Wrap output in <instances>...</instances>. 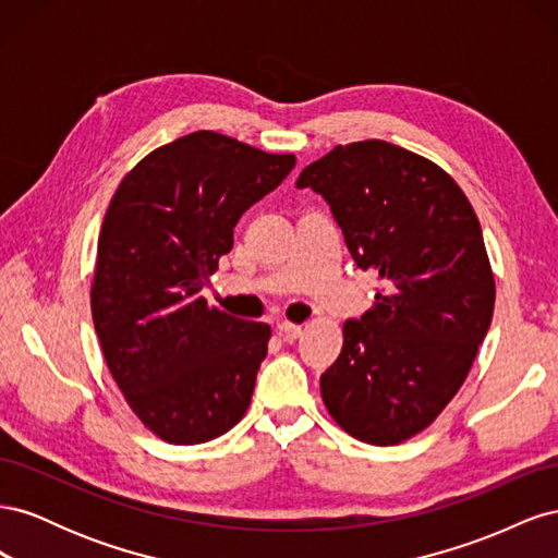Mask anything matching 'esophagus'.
<instances>
[{"label": "esophagus", "instance_id": "1", "mask_svg": "<svg viewBox=\"0 0 558 558\" xmlns=\"http://www.w3.org/2000/svg\"><path fill=\"white\" fill-rule=\"evenodd\" d=\"M283 340H298V337L302 335V326H295V324H289V320H281V324L277 326Z\"/></svg>", "mask_w": 558, "mask_h": 558}]
</instances>
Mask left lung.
<instances>
[{"label":"left lung","mask_w":558,"mask_h":558,"mask_svg":"<svg viewBox=\"0 0 558 558\" xmlns=\"http://www.w3.org/2000/svg\"><path fill=\"white\" fill-rule=\"evenodd\" d=\"M295 185L328 202L351 258L379 279L373 310L344 324L320 396L356 440H410L459 393L492 326L477 214L435 162L379 140L335 146Z\"/></svg>","instance_id":"obj_1"}]
</instances>
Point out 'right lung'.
Masks as SVG:
<instances>
[{"mask_svg":"<svg viewBox=\"0 0 558 558\" xmlns=\"http://www.w3.org/2000/svg\"><path fill=\"white\" fill-rule=\"evenodd\" d=\"M293 167L291 154L199 130L118 185L97 240L93 320L130 410L165 442H209L248 408L272 330L209 307L202 289L242 214Z\"/></svg>","mask_w":558,"mask_h":558,"instance_id":"add662e5","label":"right lung"}]
</instances>
